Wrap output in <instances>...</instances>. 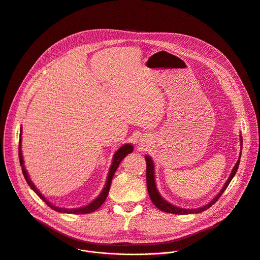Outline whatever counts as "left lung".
I'll return each instance as SVG.
<instances>
[{"label":"left lung","mask_w":260,"mask_h":260,"mask_svg":"<svg viewBox=\"0 0 260 260\" xmlns=\"http://www.w3.org/2000/svg\"><path fill=\"white\" fill-rule=\"evenodd\" d=\"M240 145H241V150H242V147H243V138L240 135ZM241 154L242 152H240V156L239 159L237 161V164L235 165L228 181L224 183L223 186L220 189L219 193L206 206L197 208V209H183V208H179L175 205H172L171 203H169L168 201H166L159 193L157 186H156V182H155V169H154V162L152 160V158L149 155H146L145 159H146V181H147V189H148V193H149V197L152 201V203L156 206V208H158L160 211L167 212V213H172V214H178V215H186V214H197V213H201L203 211H206L207 209H209L212 205H214L218 199L221 197V194L224 192V190L228 188V186L230 185L231 181L233 180V178L235 177L239 165H240V159H241Z\"/></svg>","instance_id":"8db88e82"}]
</instances>
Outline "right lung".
Segmentation results:
<instances>
[{"label":"right lung","mask_w":260,"mask_h":260,"mask_svg":"<svg viewBox=\"0 0 260 260\" xmlns=\"http://www.w3.org/2000/svg\"><path fill=\"white\" fill-rule=\"evenodd\" d=\"M21 127H20V139H19V147H18V155H19V162H20V167H21V170H22V174L24 176V179L26 181V183L28 184V186L36 192V194L38 196L43 202H45V204L50 207L52 210L56 211V212H59V213H67V214H87V213H91L95 210H98L103 204L104 202L106 201L107 197H108V193H109V190H110V186H111V182H112V179L114 177V174L119 166V164L122 161V159L129 153L133 152L134 150V147L132 144H124L122 145L119 149L114 153V156H113V159H112V165H111L110 167V170H109V174H108V177H107V181H106V184L105 186L103 188V190L101 191V193L91 202L89 203L88 205L84 206V207H80V208H76V209H66V208H59V207H56L54 205H52L50 202H48L46 200V198L39 191V189H37V187L34 185V183L31 182L28 174H27V171L25 170V167H24V160H23V157H22V152H21Z\"/></svg>","instance_id":"right-lung-1"}]
</instances>
